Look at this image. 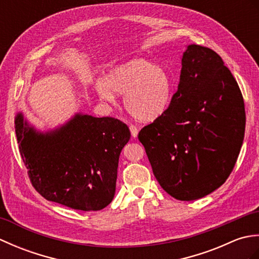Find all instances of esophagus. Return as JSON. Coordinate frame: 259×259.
Returning <instances> with one entry per match:
<instances>
[{
	"label": "esophagus",
	"instance_id": "obj_1",
	"mask_svg": "<svg viewBox=\"0 0 259 259\" xmlns=\"http://www.w3.org/2000/svg\"><path fill=\"white\" fill-rule=\"evenodd\" d=\"M129 129H130V131H131V136H133L134 138H136V137L138 136V133H139L138 128H137V126L134 125V124H130V125H129Z\"/></svg>",
	"mask_w": 259,
	"mask_h": 259
}]
</instances>
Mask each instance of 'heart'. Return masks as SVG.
<instances>
[{
  "mask_svg": "<svg viewBox=\"0 0 259 259\" xmlns=\"http://www.w3.org/2000/svg\"><path fill=\"white\" fill-rule=\"evenodd\" d=\"M96 90L102 100L114 103L115 92L124 95V106L133 117L152 121L166 111L172 96L168 72L146 59H134L113 68L107 80H98Z\"/></svg>",
  "mask_w": 259,
  "mask_h": 259,
  "instance_id": "obj_1",
  "label": "heart"
}]
</instances>
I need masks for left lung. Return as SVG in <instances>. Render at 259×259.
Masks as SVG:
<instances>
[{"label": "left lung", "mask_w": 259, "mask_h": 259, "mask_svg": "<svg viewBox=\"0 0 259 259\" xmlns=\"http://www.w3.org/2000/svg\"><path fill=\"white\" fill-rule=\"evenodd\" d=\"M181 63L169 107L139 131L138 139L162 189L189 201L216 190L232 174L246 113L237 81L213 50L191 45Z\"/></svg>", "instance_id": "8db88e82"}]
</instances>
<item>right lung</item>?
Masks as SVG:
<instances>
[{"label": "right lung", "mask_w": 259, "mask_h": 259, "mask_svg": "<svg viewBox=\"0 0 259 259\" xmlns=\"http://www.w3.org/2000/svg\"><path fill=\"white\" fill-rule=\"evenodd\" d=\"M15 134L33 188L47 200L83 211L100 210L112 201L119 156L130 139L122 121L76 114L43 135L19 113Z\"/></svg>", "instance_id": "right-lung-1"}]
</instances>
